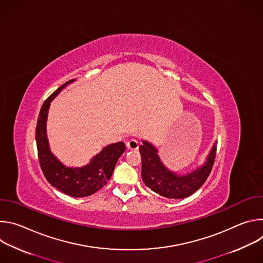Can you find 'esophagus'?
Instances as JSON below:
<instances>
[{
	"instance_id": "obj_1",
	"label": "esophagus",
	"mask_w": 263,
	"mask_h": 263,
	"mask_svg": "<svg viewBox=\"0 0 263 263\" xmlns=\"http://www.w3.org/2000/svg\"><path fill=\"white\" fill-rule=\"evenodd\" d=\"M126 145H127V147H128L129 149H132V151H135V149H137L138 146H139L138 141L135 140V139L129 140V141L126 143Z\"/></svg>"
}]
</instances>
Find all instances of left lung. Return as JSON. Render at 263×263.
I'll return each mask as SVG.
<instances>
[{
	"label": "left lung",
	"instance_id": "8db88e82",
	"mask_svg": "<svg viewBox=\"0 0 263 263\" xmlns=\"http://www.w3.org/2000/svg\"><path fill=\"white\" fill-rule=\"evenodd\" d=\"M215 141L201 166L186 175L177 174L167 168L161 161L158 149L146 140H142L139 145L141 155V177L142 180L154 193L168 199H184L192 196L207 180L215 159Z\"/></svg>",
	"mask_w": 263,
	"mask_h": 263
}]
</instances>
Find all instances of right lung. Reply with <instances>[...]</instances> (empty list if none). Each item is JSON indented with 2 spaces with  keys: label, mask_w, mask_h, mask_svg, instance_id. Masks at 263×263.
Returning <instances> with one entry per match:
<instances>
[{
  "label": "right lung",
  "mask_w": 263,
  "mask_h": 263,
  "mask_svg": "<svg viewBox=\"0 0 263 263\" xmlns=\"http://www.w3.org/2000/svg\"><path fill=\"white\" fill-rule=\"evenodd\" d=\"M74 81L72 79L62 84L45 101L37 120L35 138L40 164L48 182L67 196L84 198L97 193L107 184L126 145L123 141L108 144L91 158L88 164L81 167L66 166L52 153L47 136L49 108L54 98Z\"/></svg>",
  "instance_id": "obj_1"
}]
</instances>
